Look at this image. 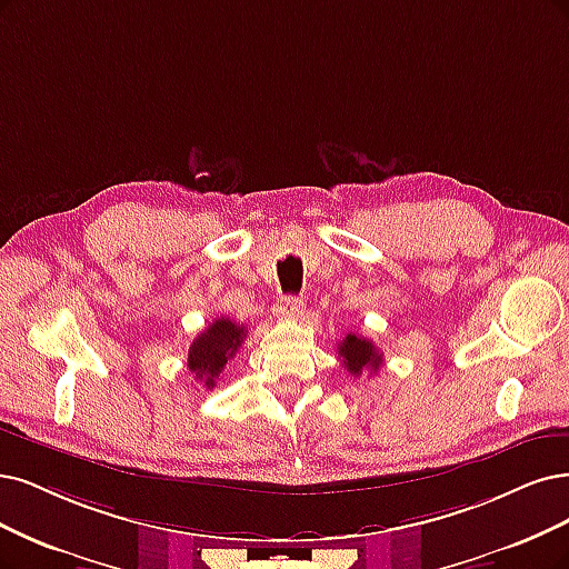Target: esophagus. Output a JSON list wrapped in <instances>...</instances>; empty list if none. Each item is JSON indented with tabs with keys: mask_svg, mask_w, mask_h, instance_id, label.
Masks as SVG:
<instances>
[{
	"mask_svg": "<svg viewBox=\"0 0 569 569\" xmlns=\"http://www.w3.org/2000/svg\"><path fill=\"white\" fill-rule=\"evenodd\" d=\"M276 316L282 320H299L303 316V301L299 297H282L276 303Z\"/></svg>",
	"mask_w": 569,
	"mask_h": 569,
	"instance_id": "obj_1",
	"label": "esophagus"
}]
</instances>
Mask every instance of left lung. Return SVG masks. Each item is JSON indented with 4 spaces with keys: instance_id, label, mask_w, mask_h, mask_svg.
Listing matches in <instances>:
<instances>
[{
    "instance_id": "1",
    "label": "left lung",
    "mask_w": 569,
    "mask_h": 569,
    "mask_svg": "<svg viewBox=\"0 0 569 569\" xmlns=\"http://www.w3.org/2000/svg\"><path fill=\"white\" fill-rule=\"evenodd\" d=\"M339 356L350 377H360L362 371H379L383 362L379 348L358 335H346V339L339 343Z\"/></svg>"
}]
</instances>
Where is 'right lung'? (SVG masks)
I'll return each instance as SVG.
<instances>
[{"label":"right lung","instance_id":"1","mask_svg":"<svg viewBox=\"0 0 569 569\" xmlns=\"http://www.w3.org/2000/svg\"><path fill=\"white\" fill-rule=\"evenodd\" d=\"M247 337L244 325L232 322L230 318H217L202 335L194 337L188 350V369L198 381H204L207 388L217 386V379L226 362L238 352Z\"/></svg>","mask_w":569,"mask_h":569}]
</instances>
